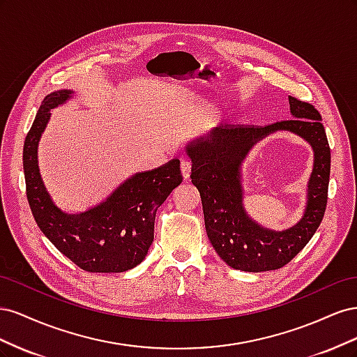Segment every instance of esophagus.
Segmentation results:
<instances>
[{
  "mask_svg": "<svg viewBox=\"0 0 357 357\" xmlns=\"http://www.w3.org/2000/svg\"><path fill=\"white\" fill-rule=\"evenodd\" d=\"M180 169H181V176H183V178L188 180V178L190 177V169H192L190 162H188V160H181V162H180Z\"/></svg>",
  "mask_w": 357,
  "mask_h": 357,
  "instance_id": "esophagus-1",
  "label": "esophagus"
}]
</instances>
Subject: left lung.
<instances>
[{
    "instance_id": "1",
    "label": "left lung",
    "mask_w": 357,
    "mask_h": 357,
    "mask_svg": "<svg viewBox=\"0 0 357 357\" xmlns=\"http://www.w3.org/2000/svg\"><path fill=\"white\" fill-rule=\"evenodd\" d=\"M289 104L291 121L266 126L222 125L188 143L185 149L192 160V183L201 195L208 240L215 253L240 271H271L289 264L314 235L326 210L331 149L321 116L311 104L294 96H289ZM277 130L302 136L315 152L305 214L284 231L256 224L242 202V162L255 144Z\"/></svg>"
}]
</instances>
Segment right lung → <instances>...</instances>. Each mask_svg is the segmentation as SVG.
Instances as JSON below:
<instances>
[{"mask_svg": "<svg viewBox=\"0 0 357 357\" xmlns=\"http://www.w3.org/2000/svg\"><path fill=\"white\" fill-rule=\"evenodd\" d=\"M59 89L43 100L24 144L26 197L41 232L70 261L88 273H125L143 262L153 243L156 210L183 177L180 160L137 172L102 202L82 213H67L53 202L43 183L37 149L50 112L73 98Z\"/></svg>", "mask_w": 357, "mask_h": 357, "instance_id": "right-lung-1", "label": "right lung"}]
</instances>
